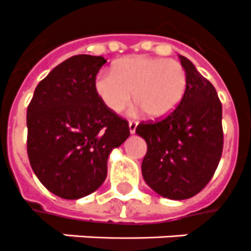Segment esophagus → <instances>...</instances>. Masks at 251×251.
<instances>
[{
	"label": "esophagus",
	"instance_id": "esophagus-1",
	"mask_svg": "<svg viewBox=\"0 0 251 251\" xmlns=\"http://www.w3.org/2000/svg\"><path fill=\"white\" fill-rule=\"evenodd\" d=\"M137 120H129V132H131V133H135L136 128H137Z\"/></svg>",
	"mask_w": 251,
	"mask_h": 251
}]
</instances>
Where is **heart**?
I'll return each instance as SVG.
<instances>
[{"mask_svg": "<svg viewBox=\"0 0 251 251\" xmlns=\"http://www.w3.org/2000/svg\"><path fill=\"white\" fill-rule=\"evenodd\" d=\"M188 87L185 69L175 59L132 57L102 71L96 91L113 111H122L133 100L150 118H164L180 105Z\"/></svg>", "mask_w": 251, "mask_h": 251, "instance_id": "b5f03b06", "label": "heart"}]
</instances>
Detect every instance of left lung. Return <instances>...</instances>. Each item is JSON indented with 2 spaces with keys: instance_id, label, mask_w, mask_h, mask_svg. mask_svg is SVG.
<instances>
[{
  "instance_id": "8db88e82",
  "label": "left lung",
  "mask_w": 251,
  "mask_h": 251,
  "mask_svg": "<svg viewBox=\"0 0 251 251\" xmlns=\"http://www.w3.org/2000/svg\"><path fill=\"white\" fill-rule=\"evenodd\" d=\"M188 87L180 105L163 119L141 122L136 133L146 141L142 176L159 196L186 200L215 174L223 151L222 102L215 88L180 55Z\"/></svg>"
}]
</instances>
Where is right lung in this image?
I'll return each instance as SVG.
<instances>
[{"label":"right lung","mask_w":251,"mask_h":251,"mask_svg":"<svg viewBox=\"0 0 251 251\" xmlns=\"http://www.w3.org/2000/svg\"><path fill=\"white\" fill-rule=\"evenodd\" d=\"M103 57L80 54L51 70L36 87L27 109V153L46 189L77 200L107 175V158L129 137L126 119L103 103L96 76Z\"/></svg>","instance_id":"obj_1"}]
</instances>
